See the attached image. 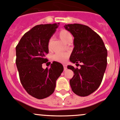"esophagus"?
<instances>
[{"instance_id":"esophagus-1","label":"esophagus","mask_w":120,"mask_h":120,"mask_svg":"<svg viewBox=\"0 0 120 120\" xmlns=\"http://www.w3.org/2000/svg\"><path fill=\"white\" fill-rule=\"evenodd\" d=\"M63 67H64V70H66V69H67V65L66 64H63Z\"/></svg>"}]
</instances>
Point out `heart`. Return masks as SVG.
<instances>
[{"mask_svg": "<svg viewBox=\"0 0 120 120\" xmlns=\"http://www.w3.org/2000/svg\"><path fill=\"white\" fill-rule=\"evenodd\" d=\"M59 36L61 40L65 43H68V41L71 40L72 36L70 32L65 29H61L59 32ZM52 39H50L47 43V47L49 49H50L52 47ZM69 57V54L68 53H64V52H58L56 53L53 56L54 60L56 61H59L61 63H64L67 60Z\"/></svg>", "mask_w": 120, "mask_h": 120, "instance_id": "obj_1", "label": "heart"}]
</instances>
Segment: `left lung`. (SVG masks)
Instances as JSON below:
<instances>
[{
	"label": "left lung",
	"instance_id": "left-lung-1",
	"mask_svg": "<svg viewBox=\"0 0 120 120\" xmlns=\"http://www.w3.org/2000/svg\"><path fill=\"white\" fill-rule=\"evenodd\" d=\"M65 29L73 34L74 47L70 57L81 68L68 66L74 72L70 80L72 91L81 97L94 92L100 86L107 64V50L101 38L88 26L81 24H68Z\"/></svg>",
	"mask_w": 120,
	"mask_h": 120
}]
</instances>
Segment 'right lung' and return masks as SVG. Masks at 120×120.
I'll return each mask as SVG.
<instances>
[{
    "label": "right lung",
    "mask_w": 120,
    "mask_h": 120,
    "mask_svg": "<svg viewBox=\"0 0 120 120\" xmlns=\"http://www.w3.org/2000/svg\"><path fill=\"white\" fill-rule=\"evenodd\" d=\"M59 24L36 26L23 36L16 47V64L21 83L29 94L38 99L53 93L57 79L63 71V65L56 61L50 68L42 67V64L48 61L47 43Z\"/></svg>",
    "instance_id": "add662e5"
}]
</instances>
